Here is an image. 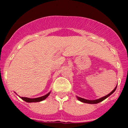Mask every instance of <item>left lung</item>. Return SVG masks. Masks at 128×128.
I'll use <instances>...</instances> for the list:
<instances>
[{
	"label": "left lung",
	"instance_id": "8db88e82",
	"mask_svg": "<svg viewBox=\"0 0 128 128\" xmlns=\"http://www.w3.org/2000/svg\"><path fill=\"white\" fill-rule=\"evenodd\" d=\"M116 88H117V86H116V87L114 88V89L111 92H110V93L106 95L105 96L102 97V98H99V99H98L88 100V99H84V98H80V97H78V96H76V98H77L78 100H79V101H80V102H82L83 103H86V104H98V103L102 102V101L104 100H105V99H106L107 98H108V97H109L110 95L112 94L113 92H115Z\"/></svg>",
	"mask_w": 128,
	"mask_h": 128
}]
</instances>
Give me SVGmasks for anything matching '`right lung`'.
Segmentation results:
<instances>
[{
	"label": "right lung",
	"mask_w": 128,
	"mask_h": 128,
	"mask_svg": "<svg viewBox=\"0 0 128 128\" xmlns=\"http://www.w3.org/2000/svg\"><path fill=\"white\" fill-rule=\"evenodd\" d=\"M50 93V92H48L47 94L44 95V96H42V97H39V98H24V97H20V98L23 100H24L26 102H29V103H32V102H41V101L44 100L48 98V96H49Z\"/></svg>",
	"instance_id": "add662e5"
}]
</instances>
